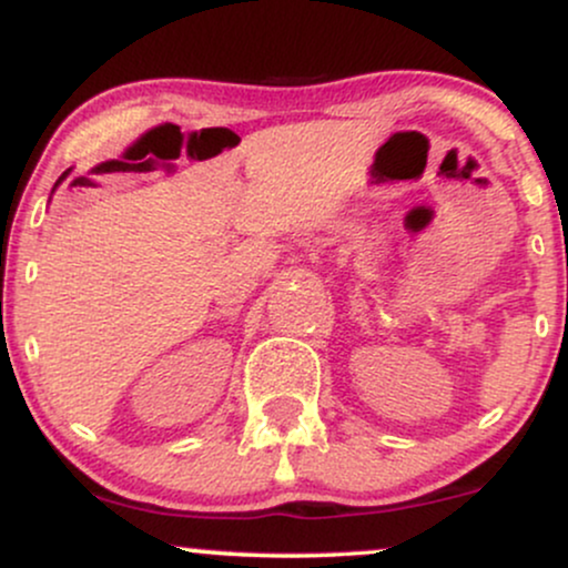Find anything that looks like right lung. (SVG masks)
I'll return each instance as SVG.
<instances>
[{
    "label": "right lung",
    "instance_id": "right-lung-1",
    "mask_svg": "<svg viewBox=\"0 0 568 568\" xmlns=\"http://www.w3.org/2000/svg\"><path fill=\"white\" fill-rule=\"evenodd\" d=\"M67 175H69V171H67V173H63V175H61V179H58V181H55V186H53V192H55V189H58V184H61V181H63V179H67ZM77 181H80V179H77Z\"/></svg>",
    "mask_w": 568,
    "mask_h": 568
}]
</instances>
